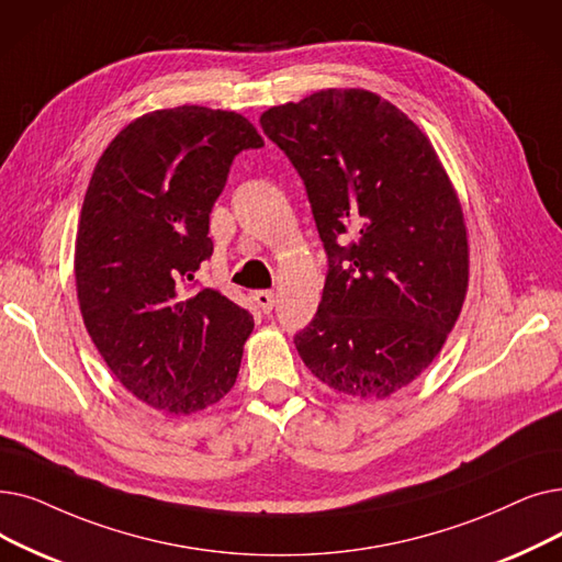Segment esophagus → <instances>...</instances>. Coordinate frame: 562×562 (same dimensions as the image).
<instances>
[{
	"mask_svg": "<svg viewBox=\"0 0 562 562\" xmlns=\"http://www.w3.org/2000/svg\"><path fill=\"white\" fill-rule=\"evenodd\" d=\"M252 299H255L257 307H259L263 314H268V312H271V310L276 307V294H273V291H266V289L255 291Z\"/></svg>",
	"mask_w": 562,
	"mask_h": 562,
	"instance_id": "34e87169",
	"label": "esophagus"
}]
</instances>
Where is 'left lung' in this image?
Instances as JSON below:
<instances>
[{
    "mask_svg": "<svg viewBox=\"0 0 562 562\" xmlns=\"http://www.w3.org/2000/svg\"><path fill=\"white\" fill-rule=\"evenodd\" d=\"M259 124L303 179L328 255L294 345L337 393L385 400L429 368L467 299L457 192L427 135L372 91H316Z\"/></svg>",
    "mask_w": 562,
    "mask_h": 562,
    "instance_id": "obj_1",
    "label": "left lung"
}]
</instances>
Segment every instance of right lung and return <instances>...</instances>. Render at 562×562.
<instances>
[{
	"instance_id": "obj_1",
	"label": "right lung",
	"mask_w": 562,
	"mask_h": 562,
	"mask_svg": "<svg viewBox=\"0 0 562 562\" xmlns=\"http://www.w3.org/2000/svg\"><path fill=\"white\" fill-rule=\"evenodd\" d=\"M263 146L246 116L156 110L95 162L76 238L85 326L128 393L169 416L221 402L255 322L194 273L213 255L209 215L234 158Z\"/></svg>"
}]
</instances>
